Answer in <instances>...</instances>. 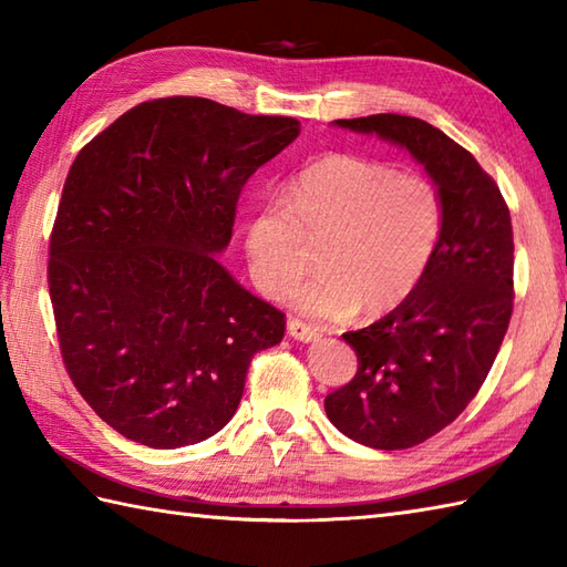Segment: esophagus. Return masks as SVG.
<instances>
[{
	"mask_svg": "<svg viewBox=\"0 0 567 567\" xmlns=\"http://www.w3.org/2000/svg\"><path fill=\"white\" fill-rule=\"evenodd\" d=\"M287 333H290L295 341H302V343L317 341L319 336H321L315 327H309V323L299 321V319H290V321H287Z\"/></svg>",
	"mask_w": 567,
	"mask_h": 567,
	"instance_id": "1",
	"label": "esophagus"
}]
</instances>
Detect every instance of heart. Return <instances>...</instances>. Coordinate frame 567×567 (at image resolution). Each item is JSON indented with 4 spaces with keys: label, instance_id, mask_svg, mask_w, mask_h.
Segmentation results:
<instances>
[{
    "label": "heart",
    "instance_id": "heart-1",
    "mask_svg": "<svg viewBox=\"0 0 567 567\" xmlns=\"http://www.w3.org/2000/svg\"><path fill=\"white\" fill-rule=\"evenodd\" d=\"M323 238L321 268L297 285L292 302L309 317L388 315L416 290L443 231V202L426 177L394 167L327 155L299 171L285 199L250 212L246 256L252 280L280 297L305 272V236Z\"/></svg>",
    "mask_w": 567,
    "mask_h": 567
}]
</instances>
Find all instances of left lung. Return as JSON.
Returning a JSON list of instances; mask_svg holds the SVG:
<instances>
[{
	"mask_svg": "<svg viewBox=\"0 0 567 567\" xmlns=\"http://www.w3.org/2000/svg\"><path fill=\"white\" fill-rule=\"evenodd\" d=\"M424 167L443 202V231L416 290L388 317L343 333L355 378L323 409L355 443L402 451L424 443L483 388L507 333L514 299L512 216L502 192L463 146L421 118H339Z\"/></svg>",
	"mask_w": 567,
	"mask_h": 567,
	"instance_id": "8db88e82",
	"label": "left lung"
}]
</instances>
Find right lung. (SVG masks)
Wrapping results in <instances>:
<instances>
[{
  "instance_id": "obj_1",
  "label": "right lung",
  "mask_w": 567,
  "mask_h": 567,
  "mask_svg": "<svg viewBox=\"0 0 567 567\" xmlns=\"http://www.w3.org/2000/svg\"><path fill=\"white\" fill-rule=\"evenodd\" d=\"M299 136L290 116L202 97L143 102L72 163L48 285L70 380L97 416L151 449L221 431L252 355L285 315L216 260L246 179Z\"/></svg>"
}]
</instances>
